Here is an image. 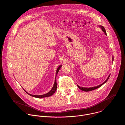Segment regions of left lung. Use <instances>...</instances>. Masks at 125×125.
Wrapping results in <instances>:
<instances>
[{
    "mask_svg": "<svg viewBox=\"0 0 125 125\" xmlns=\"http://www.w3.org/2000/svg\"><path fill=\"white\" fill-rule=\"evenodd\" d=\"M100 28H101V29L104 32V33H105L106 35H107V34H106V31H105V30L103 26H100ZM112 59H113V57L112 58ZM110 75L108 76V78H107V80H106V81H105L103 83H102L101 84H100V85H97V86H95V87H80V86H78V87H79L80 89H81V90L82 91H84V92H89V91H93V90H95V89H96V88H98V87H100L101 86H102L104 83H105L107 81V80H108V79H109V78L110 77Z\"/></svg>",
    "mask_w": 125,
    "mask_h": 125,
    "instance_id": "8db88e82",
    "label": "left lung"
}]
</instances>
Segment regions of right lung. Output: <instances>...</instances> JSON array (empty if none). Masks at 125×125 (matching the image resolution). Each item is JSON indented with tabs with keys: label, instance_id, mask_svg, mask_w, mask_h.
Masks as SVG:
<instances>
[{
	"label": "right lung",
	"instance_id": "1",
	"mask_svg": "<svg viewBox=\"0 0 125 125\" xmlns=\"http://www.w3.org/2000/svg\"><path fill=\"white\" fill-rule=\"evenodd\" d=\"M61 65L59 66V67L57 68V70L56 71V77H55V83H54V85H53L52 88L51 89V90L47 94H43V95H32V94H29V93H27L25 91V92L26 93H27L28 94H29L31 96H33V97H37V98H42V97H48V96H51L53 94H54L55 91H56V89H57V83H56V76L57 75V73H58L59 72V70H60V68L61 67Z\"/></svg>",
	"mask_w": 125,
	"mask_h": 125
}]
</instances>
